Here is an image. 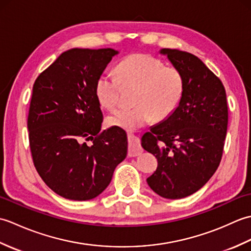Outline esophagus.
Masks as SVG:
<instances>
[{"label":"esophagus","mask_w":251,"mask_h":251,"mask_svg":"<svg viewBox=\"0 0 251 251\" xmlns=\"http://www.w3.org/2000/svg\"><path fill=\"white\" fill-rule=\"evenodd\" d=\"M128 138V156L135 157L140 155L142 153L143 149L140 145V139L134 134H127Z\"/></svg>","instance_id":"1"}]
</instances>
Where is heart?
I'll return each mask as SVG.
<instances>
[{"instance_id":"b5f03b06","label":"heart","mask_w":251,"mask_h":251,"mask_svg":"<svg viewBox=\"0 0 251 251\" xmlns=\"http://www.w3.org/2000/svg\"><path fill=\"white\" fill-rule=\"evenodd\" d=\"M117 77L101 73L95 84V94L105 109H113L121 97L122 86H137L132 109L121 108L111 113L110 126L137 130L154 119L167 120L178 109L184 95V78L177 68L165 67L158 58L137 52L125 57L116 66Z\"/></svg>"}]
</instances>
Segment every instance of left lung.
Masks as SVG:
<instances>
[{"label": "left lung", "instance_id": "1", "mask_svg": "<svg viewBox=\"0 0 251 251\" xmlns=\"http://www.w3.org/2000/svg\"><path fill=\"white\" fill-rule=\"evenodd\" d=\"M184 78V95L174 114L151 127L141 146L157 158L147 179L164 199L189 196L205 185L222 158L227 129L226 94L220 78L190 52L163 49Z\"/></svg>", "mask_w": 251, "mask_h": 251}]
</instances>
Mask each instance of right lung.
<instances>
[{
  "instance_id": "right-lung-1",
  "label": "right lung",
  "mask_w": 251,
  "mask_h": 251,
  "mask_svg": "<svg viewBox=\"0 0 251 251\" xmlns=\"http://www.w3.org/2000/svg\"><path fill=\"white\" fill-rule=\"evenodd\" d=\"M116 54L112 49H72L33 84L28 115L32 159L47 186L65 199L88 201L102 193L127 155L124 130L101 131L103 115L95 94L96 81Z\"/></svg>"
}]
</instances>
